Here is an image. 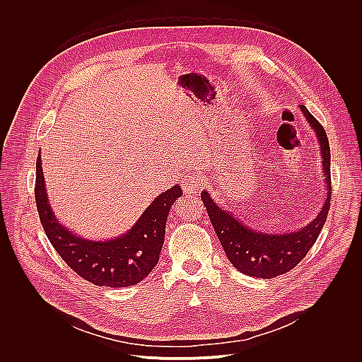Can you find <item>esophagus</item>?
<instances>
[{"instance_id":"obj_1","label":"esophagus","mask_w":362,"mask_h":362,"mask_svg":"<svg viewBox=\"0 0 362 362\" xmlns=\"http://www.w3.org/2000/svg\"><path fill=\"white\" fill-rule=\"evenodd\" d=\"M203 185V177L199 173H189L182 180V189L185 194H194Z\"/></svg>"}]
</instances>
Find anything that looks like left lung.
<instances>
[{
  "mask_svg": "<svg viewBox=\"0 0 362 362\" xmlns=\"http://www.w3.org/2000/svg\"><path fill=\"white\" fill-rule=\"evenodd\" d=\"M316 132L323 163V175L327 186V196L320 213L303 228L293 233L269 234L245 226L233 213L220 207L207 190L202 192V200L209 213L214 231L224 248V252L235 269L254 278L272 279L293 269L316 243L330 210L332 177H330V145L325 128L309 112L299 105Z\"/></svg>",
  "mask_w": 362,
  "mask_h": 362,
  "instance_id": "8db88e82",
  "label": "left lung"
}]
</instances>
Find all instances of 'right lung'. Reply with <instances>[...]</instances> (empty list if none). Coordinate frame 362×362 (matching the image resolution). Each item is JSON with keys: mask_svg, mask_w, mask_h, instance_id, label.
I'll list each match as a JSON object with an SVG mask.
<instances>
[{"mask_svg": "<svg viewBox=\"0 0 362 362\" xmlns=\"http://www.w3.org/2000/svg\"><path fill=\"white\" fill-rule=\"evenodd\" d=\"M182 194V187L173 186L160 193L127 233L94 241L74 234L57 220L49 203L40 152L36 159L35 200L42 227L62 259L97 286H132L149 275L159 261L169 211Z\"/></svg>", "mask_w": 362, "mask_h": 362, "instance_id": "right-lung-1", "label": "right lung"}]
</instances>
